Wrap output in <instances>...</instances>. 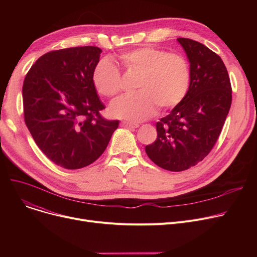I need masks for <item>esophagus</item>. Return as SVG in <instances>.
<instances>
[{
    "label": "esophagus",
    "mask_w": 257,
    "mask_h": 257,
    "mask_svg": "<svg viewBox=\"0 0 257 257\" xmlns=\"http://www.w3.org/2000/svg\"><path fill=\"white\" fill-rule=\"evenodd\" d=\"M120 125L123 127H126V128H129V129H136L139 127V124H136V123H128V121H121Z\"/></svg>",
    "instance_id": "obj_1"
}]
</instances>
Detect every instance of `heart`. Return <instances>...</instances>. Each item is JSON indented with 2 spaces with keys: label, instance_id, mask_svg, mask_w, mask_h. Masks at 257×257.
<instances>
[{
  "label": "heart",
  "instance_id": "heart-1",
  "mask_svg": "<svg viewBox=\"0 0 257 257\" xmlns=\"http://www.w3.org/2000/svg\"><path fill=\"white\" fill-rule=\"evenodd\" d=\"M129 71L141 74L139 92L116 99L110 106L114 117L143 121L153 116L158 105L168 109L178 105L186 96L191 83V71L186 59L179 54L152 47L132 50L120 55ZM92 81L102 96L114 97L120 91V73L115 64L102 60L94 67Z\"/></svg>",
  "mask_w": 257,
  "mask_h": 257
}]
</instances>
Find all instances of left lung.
I'll use <instances>...</instances> for the list:
<instances>
[{"mask_svg": "<svg viewBox=\"0 0 257 257\" xmlns=\"http://www.w3.org/2000/svg\"><path fill=\"white\" fill-rule=\"evenodd\" d=\"M190 62L191 83L184 99L156 123L157 139L146 146L155 165L172 172L196 166L213 148L231 106L226 66L206 46L177 38Z\"/></svg>", "mask_w": 257, "mask_h": 257, "instance_id": "obj_1", "label": "left lung"}]
</instances>
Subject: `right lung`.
I'll use <instances>...</instances> for the list:
<instances>
[{"label": "right lung", "instance_id": "right-lung-1", "mask_svg": "<svg viewBox=\"0 0 257 257\" xmlns=\"http://www.w3.org/2000/svg\"><path fill=\"white\" fill-rule=\"evenodd\" d=\"M101 53L92 46L49 52L24 80L25 123L39 149L64 169L92 164L118 127V120L100 115L105 106L92 74Z\"/></svg>", "mask_w": 257, "mask_h": 257}]
</instances>
